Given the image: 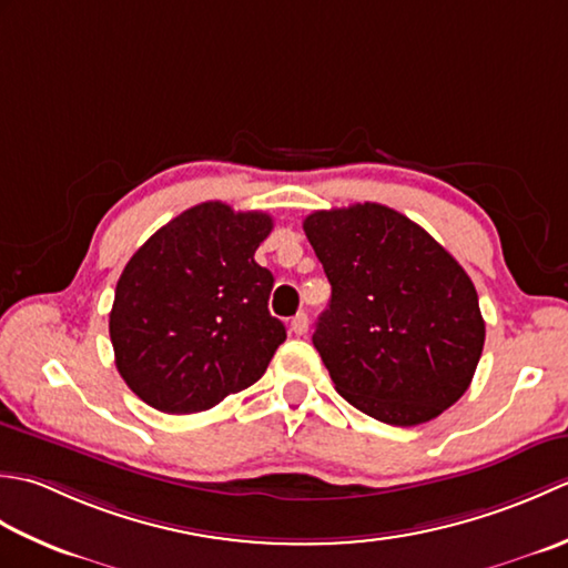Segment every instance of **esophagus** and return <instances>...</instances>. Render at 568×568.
Wrapping results in <instances>:
<instances>
[{"label":"esophagus","mask_w":568,"mask_h":568,"mask_svg":"<svg viewBox=\"0 0 568 568\" xmlns=\"http://www.w3.org/2000/svg\"><path fill=\"white\" fill-rule=\"evenodd\" d=\"M292 331H294L296 335H304V333L308 331V316L304 314V311H301V314H296V316L292 318Z\"/></svg>","instance_id":"1"}]
</instances>
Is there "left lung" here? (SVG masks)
Returning a JSON list of instances; mask_svg holds the SVG:
<instances>
[{
    "label": "left lung",
    "instance_id": "8db88e82",
    "mask_svg": "<svg viewBox=\"0 0 568 568\" xmlns=\"http://www.w3.org/2000/svg\"><path fill=\"white\" fill-rule=\"evenodd\" d=\"M304 233L331 282L314 345L338 395L392 426L432 422L456 404L485 343L466 270L379 203L316 211Z\"/></svg>",
    "mask_w": 568,
    "mask_h": 568
}]
</instances>
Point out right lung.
Returning a JSON list of instances; mask_svg holds the SVG:
<instances>
[{"label": "right lung", "instance_id": "1", "mask_svg": "<svg viewBox=\"0 0 568 568\" xmlns=\"http://www.w3.org/2000/svg\"><path fill=\"white\" fill-rule=\"evenodd\" d=\"M260 211L207 201L166 223L120 276L110 311L114 365L134 395L166 414H195L247 389L286 341L254 262L272 233Z\"/></svg>", "mask_w": 568, "mask_h": 568}]
</instances>
